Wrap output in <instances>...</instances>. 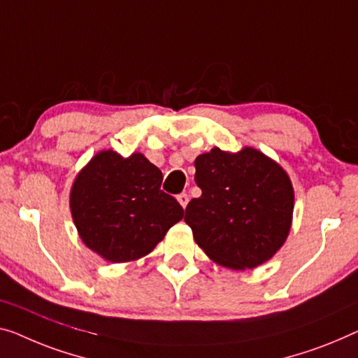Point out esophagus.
Instances as JSON below:
<instances>
[{"label":"esophagus","mask_w":358,"mask_h":358,"mask_svg":"<svg viewBox=\"0 0 358 358\" xmlns=\"http://www.w3.org/2000/svg\"><path fill=\"white\" fill-rule=\"evenodd\" d=\"M177 201L180 202V206L183 207V209H185V207L188 206L189 197H188V194H186V193H181V194H178V196H177Z\"/></svg>","instance_id":"obj_1"}]
</instances>
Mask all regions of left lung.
<instances>
[{
	"mask_svg": "<svg viewBox=\"0 0 358 358\" xmlns=\"http://www.w3.org/2000/svg\"><path fill=\"white\" fill-rule=\"evenodd\" d=\"M202 194L186 206L185 222L213 262L231 270L265 264L287 239L294 210L289 175L259 149L212 148L194 161Z\"/></svg>",
	"mask_w": 358,
	"mask_h": 358,
	"instance_id": "obj_1",
	"label": "left lung"
}]
</instances>
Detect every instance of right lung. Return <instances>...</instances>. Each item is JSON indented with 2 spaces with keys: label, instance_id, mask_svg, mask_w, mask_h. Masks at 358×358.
<instances>
[{
  "label": "right lung",
  "instance_id": "1",
  "mask_svg": "<svg viewBox=\"0 0 358 358\" xmlns=\"http://www.w3.org/2000/svg\"><path fill=\"white\" fill-rule=\"evenodd\" d=\"M162 172L141 152L99 151L77 173L71 213L85 246L112 264L152 252L185 212L161 189Z\"/></svg>",
  "mask_w": 358,
  "mask_h": 358
}]
</instances>
